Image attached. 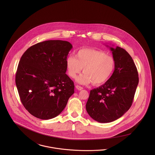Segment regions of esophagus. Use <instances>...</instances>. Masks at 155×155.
I'll list each match as a JSON object with an SVG mask.
<instances>
[{"mask_svg": "<svg viewBox=\"0 0 155 155\" xmlns=\"http://www.w3.org/2000/svg\"><path fill=\"white\" fill-rule=\"evenodd\" d=\"M76 89H78V90H79V91H81V90H82L83 89V87H81V86H79V85H76Z\"/></svg>", "mask_w": 155, "mask_h": 155, "instance_id": "1", "label": "esophagus"}]
</instances>
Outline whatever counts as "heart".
I'll return each mask as SVG.
<instances>
[{
  "instance_id": "1",
  "label": "heart",
  "mask_w": 155,
  "mask_h": 155,
  "mask_svg": "<svg viewBox=\"0 0 155 155\" xmlns=\"http://www.w3.org/2000/svg\"><path fill=\"white\" fill-rule=\"evenodd\" d=\"M68 76L75 78L83 68L84 73L76 78L80 84L100 85L106 82L112 75L115 67L114 58L104 52L91 48H83L78 51L76 57H67Z\"/></svg>"
}]
</instances>
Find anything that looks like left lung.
<instances>
[{
    "label": "left lung",
    "instance_id": "1",
    "mask_svg": "<svg viewBox=\"0 0 155 155\" xmlns=\"http://www.w3.org/2000/svg\"><path fill=\"white\" fill-rule=\"evenodd\" d=\"M109 48L114 70L104 84L91 90L86 104L89 115L100 123L116 120L130 109L138 84L137 69L131 55L120 47Z\"/></svg>",
    "mask_w": 155,
    "mask_h": 155
}]
</instances>
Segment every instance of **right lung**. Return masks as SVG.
Here are the masks:
<instances>
[{"label":"right lung","instance_id":"add662e5","mask_svg":"<svg viewBox=\"0 0 155 155\" xmlns=\"http://www.w3.org/2000/svg\"><path fill=\"white\" fill-rule=\"evenodd\" d=\"M72 48L67 41H46L31 46L21 57L16 86L23 106L35 117L47 120L57 116L74 94V83L66 74Z\"/></svg>","mask_w":155,"mask_h":155}]
</instances>
